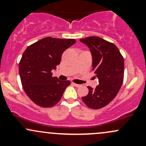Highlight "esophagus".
Listing matches in <instances>:
<instances>
[{
	"label": "esophagus",
	"mask_w": 146,
	"mask_h": 146,
	"mask_svg": "<svg viewBox=\"0 0 146 146\" xmlns=\"http://www.w3.org/2000/svg\"><path fill=\"white\" fill-rule=\"evenodd\" d=\"M73 84L75 86H76V87H80V86H81V85H80V84H75V83H73Z\"/></svg>",
	"instance_id": "obj_1"
}]
</instances>
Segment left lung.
Returning a JSON list of instances; mask_svg holds the SVG:
<instances>
[{
	"mask_svg": "<svg viewBox=\"0 0 146 146\" xmlns=\"http://www.w3.org/2000/svg\"><path fill=\"white\" fill-rule=\"evenodd\" d=\"M80 40L90 48L94 78L99 80V85L95 88L88 86V95L82 99L89 108L100 109L108 105L121 88L124 75L123 58L113 43L100 37H88Z\"/></svg>",
	"mask_w": 146,
	"mask_h": 146,
	"instance_id": "1",
	"label": "left lung"
}]
</instances>
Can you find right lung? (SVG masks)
<instances>
[{
	"label": "right lung",
	"mask_w": 146,
	"mask_h": 146,
	"mask_svg": "<svg viewBox=\"0 0 146 146\" xmlns=\"http://www.w3.org/2000/svg\"><path fill=\"white\" fill-rule=\"evenodd\" d=\"M75 39L46 37L28 46L19 63V74L25 93L39 106L48 108L60 102L68 80L60 81L51 71L60 63L63 52Z\"/></svg>",
	"instance_id": "1"
}]
</instances>
